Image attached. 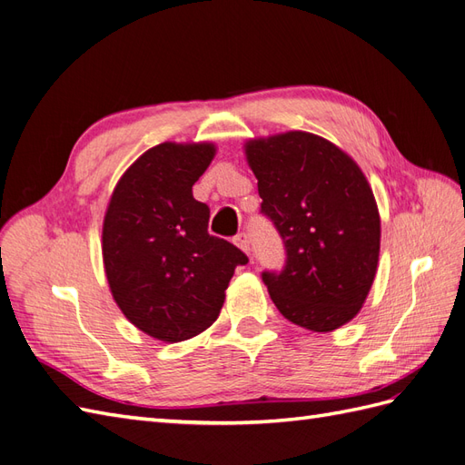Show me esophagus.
I'll return each instance as SVG.
<instances>
[{
  "mask_svg": "<svg viewBox=\"0 0 465 465\" xmlns=\"http://www.w3.org/2000/svg\"><path fill=\"white\" fill-rule=\"evenodd\" d=\"M234 244L242 250L244 254H250V241H248V234L246 232H241L234 236Z\"/></svg>",
  "mask_w": 465,
  "mask_h": 465,
  "instance_id": "obj_1",
  "label": "esophagus"
}]
</instances>
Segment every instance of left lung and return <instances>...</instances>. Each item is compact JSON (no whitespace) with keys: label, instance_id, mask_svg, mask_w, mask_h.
Returning <instances> with one entry per match:
<instances>
[{"label":"left lung","instance_id":"1","mask_svg":"<svg viewBox=\"0 0 465 465\" xmlns=\"http://www.w3.org/2000/svg\"><path fill=\"white\" fill-rule=\"evenodd\" d=\"M262 213L285 244V268L263 272L293 324L331 332L352 321L378 272L381 221L366 175L319 134L287 131L244 143Z\"/></svg>","mask_w":465,"mask_h":465}]
</instances>
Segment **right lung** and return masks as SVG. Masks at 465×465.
I'll return each instance as SVG.
<instances>
[{"label": "right lung", "instance_id": "add662e5", "mask_svg": "<svg viewBox=\"0 0 465 465\" xmlns=\"http://www.w3.org/2000/svg\"><path fill=\"white\" fill-rule=\"evenodd\" d=\"M213 143H162L124 170L104 217L102 254L117 307L136 329L182 342L217 321L236 266L234 244L207 232L209 207L192 187Z\"/></svg>", "mask_w": 465, "mask_h": 465}]
</instances>
